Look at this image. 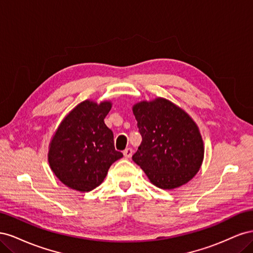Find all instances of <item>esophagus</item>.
<instances>
[{
    "label": "esophagus",
    "instance_id": "esophagus-1",
    "mask_svg": "<svg viewBox=\"0 0 253 253\" xmlns=\"http://www.w3.org/2000/svg\"><path fill=\"white\" fill-rule=\"evenodd\" d=\"M132 154H133V150H132L131 148H127V149H126V150L124 151V155H125V157H126V158L131 157Z\"/></svg>",
    "mask_w": 253,
    "mask_h": 253
}]
</instances>
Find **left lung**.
<instances>
[{
	"mask_svg": "<svg viewBox=\"0 0 253 253\" xmlns=\"http://www.w3.org/2000/svg\"><path fill=\"white\" fill-rule=\"evenodd\" d=\"M141 144L133 155L150 181L175 189L192 179L204 159V141L193 119L165 98L133 106Z\"/></svg>",
	"mask_w": 253,
	"mask_h": 253,
	"instance_id": "obj_1",
	"label": "left lung"
}]
</instances>
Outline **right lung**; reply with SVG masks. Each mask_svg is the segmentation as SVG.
Wrapping results in <instances>:
<instances>
[{
    "label": "right lung",
    "mask_w": 253,
    "mask_h": 253,
    "mask_svg": "<svg viewBox=\"0 0 253 253\" xmlns=\"http://www.w3.org/2000/svg\"><path fill=\"white\" fill-rule=\"evenodd\" d=\"M111 101L85 100L68 113L49 144L50 169L68 188L88 192L105 178L124 154L115 150L114 135L104 118Z\"/></svg>",
    "instance_id": "obj_1"
}]
</instances>
